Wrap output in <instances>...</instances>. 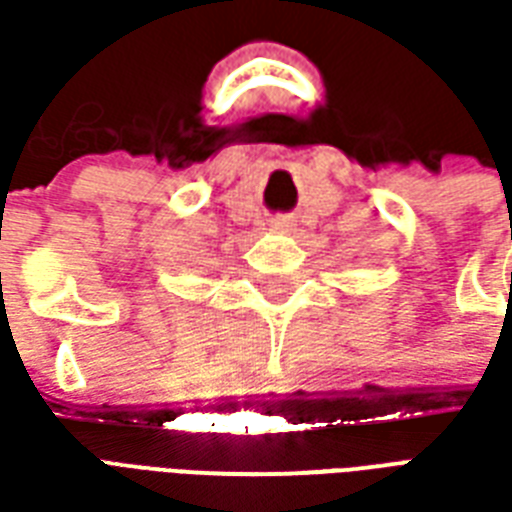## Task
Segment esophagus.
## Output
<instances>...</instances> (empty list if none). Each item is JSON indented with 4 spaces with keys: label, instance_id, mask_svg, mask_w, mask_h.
Instances as JSON below:
<instances>
[{
    "label": "esophagus",
    "instance_id": "1",
    "mask_svg": "<svg viewBox=\"0 0 512 512\" xmlns=\"http://www.w3.org/2000/svg\"><path fill=\"white\" fill-rule=\"evenodd\" d=\"M277 227H285V230H288V227H293V222H290L288 216H282V219H277Z\"/></svg>",
    "mask_w": 512,
    "mask_h": 512
}]
</instances>
